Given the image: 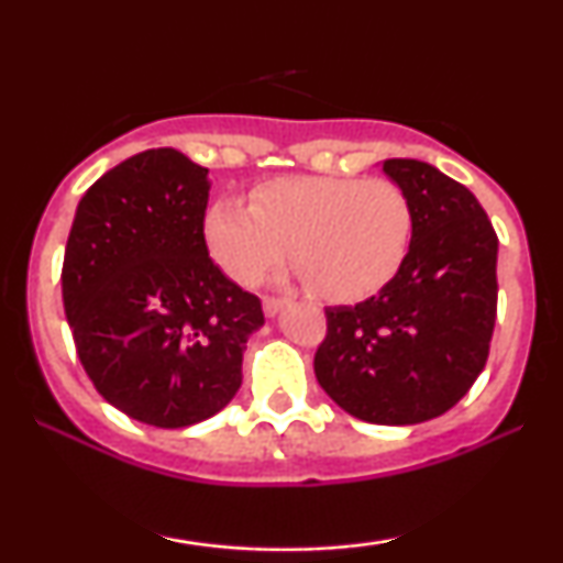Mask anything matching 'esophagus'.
Instances as JSON below:
<instances>
[{
	"label": "esophagus",
	"instance_id": "1",
	"mask_svg": "<svg viewBox=\"0 0 563 563\" xmlns=\"http://www.w3.org/2000/svg\"><path fill=\"white\" fill-rule=\"evenodd\" d=\"M286 303H288L286 299H277V296H264V303H262L264 314H267V318H275V314L286 307Z\"/></svg>",
	"mask_w": 563,
	"mask_h": 563
}]
</instances>
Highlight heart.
Returning <instances> with one entry per match:
<instances>
[{
  "mask_svg": "<svg viewBox=\"0 0 563 563\" xmlns=\"http://www.w3.org/2000/svg\"><path fill=\"white\" fill-rule=\"evenodd\" d=\"M416 230L391 179L283 177L251 192V209L219 200L206 214L211 260L238 286H260L290 245V262L320 299L357 303L405 267Z\"/></svg>",
  "mask_w": 563,
  "mask_h": 563,
  "instance_id": "obj_1",
  "label": "heart"
}]
</instances>
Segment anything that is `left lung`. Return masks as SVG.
<instances>
[{
    "mask_svg": "<svg viewBox=\"0 0 563 563\" xmlns=\"http://www.w3.org/2000/svg\"><path fill=\"white\" fill-rule=\"evenodd\" d=\"M410 198L405 267L378 296L328 307L314 376L349 416L423 423L461 402L489 357L497 318V235L466 185L412 158L384 161Z\"/></svg>",
    "mask_w": 563,
    "mask_h": 563,
    "instance_id": "1",
    "label": "left lung"
}]
</instances>
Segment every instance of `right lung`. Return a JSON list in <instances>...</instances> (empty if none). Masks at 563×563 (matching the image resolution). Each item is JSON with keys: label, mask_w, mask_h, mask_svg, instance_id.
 <instances>
[{"label": "right lung", "mask_w": 563, "mask_h": 563, "mask_svg": "<svg viewBox=\"0 0 563 563\" xmlns=\"http://www.w3.org/2000/svg\"><path fill=\"white\" fill-rule=\"evenodd\" d=\"M206 174L174 147L121 161L84 192L63 260V307L89 380L158 429L222 410L264 325L260 296L209 256Z\"/></svg>", "instance_id": "right-lung-1"}]
</instances>
